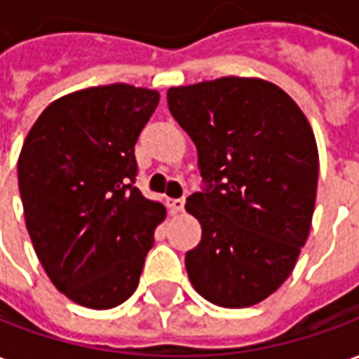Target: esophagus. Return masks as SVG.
Here are the masks:
<instances>
[{
    "instance_id": "34e87169",
    "label": "esophagus",
    "mask_w": 359,
    "mask_h": 359,
    "mask_svg": "<svg viewBox=\"0 0 359 359\" xmlns=\"http://www.w3.org/2000/svg\"><path fill=\"white\" fill-rule=\"evenodd\" d=\"M169 208L175 213H179V211L184 210V198H175V200H169Z\"/></svg>"
}]
</instances>
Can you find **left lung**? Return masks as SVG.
I'll return each instance as SVG.
<instances>
[{
	"label": "left lung",
	"mask_w": 359,
	"mask_h": 359,
	"mask_svg": "<svg viewBox=\"0 0 359 359\" xmlns=\"http://www.w3.org/2000/svg\"><path fill=\"white\" fill-rule=\"evenodd\" d=\"M167 103L198 148L203 180L187 200L202 225L187 252L190 283L211 304L254 306L288 278L308 241L319 177L311 126L259 79L169 88Z\"/></svg>",
	"instance_id": "8db88e82"
}]
</instances>
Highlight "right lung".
Returning a JSON list of instances; mask_svg holds the SVG:
<instances>
[{"mask_svg": "<svg viewBox=\"0 0 359 359\" xmlns=\"http://www.w3.org/2000/svg\"><path fill=\"white\" fill-rule=\"evenodd\" d=\"M159 94L94 86L50 103L20 149L19 192L36 256L59 292L109 309L138 286L161 203L134 187V146Z\"/></svg>", "mask_w": 359, "mask_h": 359, "instance_id": "add662e5", "label": "right lung"}]
</instances>
